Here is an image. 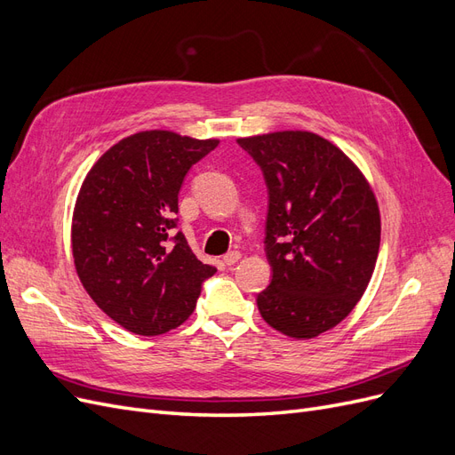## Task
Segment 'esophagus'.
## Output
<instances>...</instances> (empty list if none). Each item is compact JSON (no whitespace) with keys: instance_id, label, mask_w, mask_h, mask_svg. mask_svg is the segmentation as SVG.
Instances as JSON below:
<instances>
[{"instance_id":"34e87169","label":"esophagus","mask_w":455,"mask_h":455,"mask_svg":"<svg viewBox=\"0 0 455 455\" xmlns=\"http://www.w3.org/2000/svg\"><path fill=\"white\" fill-rule=\"evenodd\" d=\"M239 259H241V252H237V251H231V252H228V254L222 258V261H224V264H226L228 267L235 266Z\"/></svg>"}]
</instances>
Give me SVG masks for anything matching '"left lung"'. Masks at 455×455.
<instances>
[{"instance_id":"left-lung-1","label":"left lung","mask_w":455,"mask_h":455,"mask_svg":"<svg viewBox=\"0 0 455 455\" xmlns=\"http://www.w3.org/2000/svg\"><path fill=\"white\" fill-rule=\"evenodd\" d=\"M269 189L273 279L258 309L277 332L311 339L339 324L376 267L381 216L374 189L343 151L311 131L237 139Z\"/></svg>"}]
</instances>
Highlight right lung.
<instances>
[{"mask_svg":"<svg viewBox=\"0 0 455 455\" xmlns=\"http://www.w3.org/2000/svg\"><path fill=\"white\" fill-rule=\"evenodd\" d=\"M218 144L163 129L136 132L104 151L79 188L72 216L77 277L132 334L159 336L186 323L203 281L216 273L172 229L186 172Z\"/></svg>","mask_w":455,"mask_h":455,"instance_id":"add662e5","label":"right lung"}]
</instances>
